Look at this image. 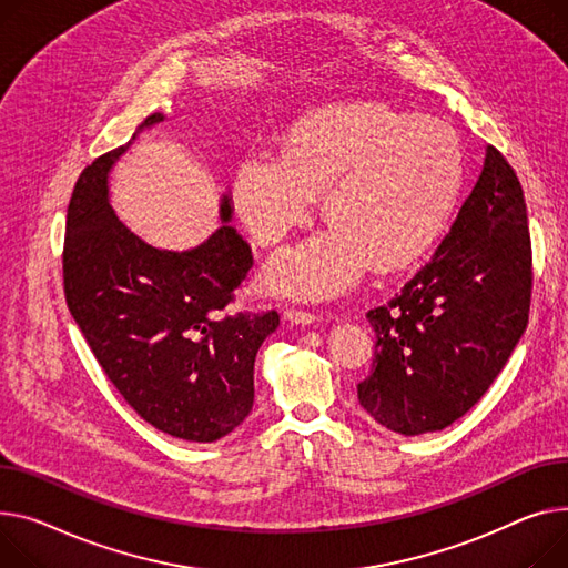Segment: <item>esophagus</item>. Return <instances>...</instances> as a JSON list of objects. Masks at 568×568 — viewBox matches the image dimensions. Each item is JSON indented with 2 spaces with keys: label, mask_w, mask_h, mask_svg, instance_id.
Instances as JSON below:
<instances>
[{
  "label": "esophagus",
  "mask_w": 568,
  "mask_h": 568,
  "mask_svg": "<svg viewBox=\"0 0 568 568\" xmlns=\"http://www.w3.org/2000/svg\"><path fill=\"white\" fill-rule=\"evenodd\" d=\"M285 317L294 324H315L320 320V315H315L311 311H301V308H287Z\"/></svg>",
  "instance_id": "1"
}]
</instances>
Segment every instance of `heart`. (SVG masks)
Returning a JSON list of instances; mask_svg holds the SVG:
<instances>
[{"label":"heart","mask_w":568,"mask_h":568,"mask_svg":"<svg viewBox=\"0 0 568 568\" xmlns=\"http://www.w3.org/2000/svg\"><path fill=\"white\" fill-rule=\"evenodd\" d=\"M462 148L436 119L376 106H335L301 119L281 158H248L235 203L262 246L281 244L324 195L333 231L274 262L270 281L296 296H326L372 262L382 274L418 257L440 231L462 186Z\"/></svg>","instance_id":"1"}]
</instances>
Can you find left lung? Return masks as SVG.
<instances>
[{
    "mask_svg": "<svg viewBox=\"0 0 568 568\" xmlns=\"http://www.w3.org/2000/svg\"><path fill=\"white\" fill-rule=\"evenodd\" d=\"M532 242L523 186L498 148L436 253L367 311L374 358L358 384L372 418L404 436L440 432L494 384L527 326Z\"/></svg>",
    "mask_w": 568,
    "mask_h": 568,
    "instance_id": "left-lung-1",
    "label": "left lung"
}]
</instances>
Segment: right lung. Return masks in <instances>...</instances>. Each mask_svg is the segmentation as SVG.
<instances>
[{
    "label": "right lung",
    "instance_id": "1",
    "mask_svg": "<svg viewBox=\"0 0 568 568\" xmlns=\"http://www.w3.org/2000/svg\"><path fill=\"white\" fill-rule=\"evenodd\" d=\"M162 119L150 113L139 128ZM128 145L93 160L72 189L65 304L106 379L145 423L212 443L248 415L255 354L281 320L276 311L225 313L253 267L233 225L184 253L160 251L125 229L109 205L106 173ZM221 216L231 219L229 199Z\"/></svg>",
    "mask_w": 568,
    "mask_h": 568
}]
</instances>
